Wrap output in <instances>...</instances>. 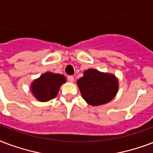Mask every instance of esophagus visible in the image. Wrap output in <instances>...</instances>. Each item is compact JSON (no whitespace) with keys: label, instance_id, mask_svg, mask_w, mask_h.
<instances>
[{"label":"esophagus","instance_id":"obj_1","mask_svg":"<svg viewBox=\"0 0 153 153\" xmlns=\"http://www.w3.org/2000/svg\"><path fill=\"white\" fill-rule=\"evenodd\" d=\"M68 80L69 82L73 83L74 81V77H73V76H68Z\"/></svg>","mask_w":153,"mask_h":153}]
</instances>
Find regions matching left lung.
<instances>
[{"label": "left lung", "mask_w": 153, "mask_h": 153, "mask_svg": "<svg viewBox=\"0 0 153 153\" xmlns=\"http://www.w3.org/2000/svg\"><path fill=\"white\" fill-rule=\"evenodd\" d=\"M83 99L92 106L110 102L119 89L118 79L112 73L88 68L76 81Z\"/></svg>", "instance_id": "left-lung-1"}]
</instances>
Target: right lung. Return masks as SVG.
Instances as JSON below:
<instances>
[{
	"instance_id": "1",
	"label": "right lung",
	"mask_w": 153,
	"mask_h": 153,
	"mask_svg": "<svg viewBox=\"0 0 153 153\" xmlns=\"http://www.w3.org/2000/svg\"><path fill=\"white\" fill-rule=\"evenodd\" d=\"M65 82V76L62 74L47 72L31 83L30 90L36 100L47 102L57 96L60 86Z\"/></svg>"
}]
</instances>
